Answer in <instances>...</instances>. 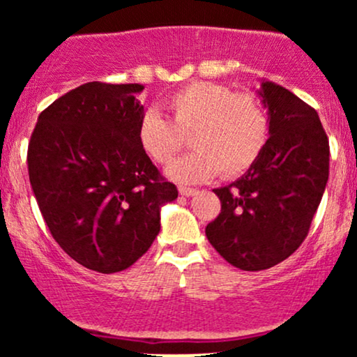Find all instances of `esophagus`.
I'll return each mask as SVG.
<instances>
[{
  "label": "esophagus",
  "mask_w": 357,
  "mask_h": 357,
  "mask_svg": "<svg viewBox=\"0 0 357 357\" xmlns=\"http://www.w3.org/2000/svg\"><path fill=\"white\" fill-rule=\"evenodd\" d=\"M196 192H198V191H196L195 188H186V186H181V188H179V195H181V196H186V198H190V196H195Z\"/></svg>",
  "instance_id": "obj_1"
}]
</instances>
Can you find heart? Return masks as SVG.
Returning <instances> with one entry per match:
<instances>
[{
  "instance_id": "b5f03b06",
  "label": "heart",
  "mask_w": 357,
  "mask_h": 357,
  "mask_svg": "<svg viewBox=\"0 0 357 357\" xmlns=\"http://www.w3.org/2000/svg\"><path fill=\"white\" fill-rule=\"evenodd\" d=\"M173 122L158 109L139 119L137 141L159 165H166L190 134L195 151L176 159L166 174L178 183H202L220 174H243L264 153L270 132L267 109L252 93H235L215 82H192L167 100Z\"/></svg>"
}]
</instances>
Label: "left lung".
I'll use <instances>...</instances> for the list:
<instances>
[{"label":"left lung","instance_id":"8db88e82","mask_svg":"<svg viewBox=\"0 0 357 357\" xmlns=\"http://www.w3.org/2000/svg\"><path fill=\"white\" fill-rule=\"evenodd\" d=\"M270 137L255 165L215 195L218 218L206 236L228 264L257 272L301 247L329 178V141L317 112L275 82L260 80Z\"/></svg>","mask_w":357,"mask_h":357}]
</instances>
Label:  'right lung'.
I'll list each match as a JSON object with an SVG mask.
<instances>
[{
  "label": "right lung",
  "mask_w": 357,
  "mask_h": 357,
  "mask_svg": "<svg viewBox=\"0 0 357 357\" xmlns=\"http://www.w3.org/2000/svg\"><path fill=\"white\" fill-rule=\"evenodd\" d=\"M141 84L89 82L38 116L28 174L45 223L77 264L100 273L129 268L178 198L137 141Z\"/></svg>",
  "instance_id": "1"
}]
</instances>
